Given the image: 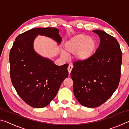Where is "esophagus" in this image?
Masks as SVG:
<instances>
[{
  "label": "esophagus",
  "mask_w": 129,
  "mask_h": 129,
  "mask_svg": "<svg viewBox=\"0 0 129 129\" xmlns=\"http://www.w3.org/2000/svg\"><path fill=\"white\" fill-rule=\"evenodd\" d=\"M72 69H73V65H69L68 66V72H69V74L71 73Z\"/></svg>",
  "instance_id": "esophagus-1"
}]
</instances>
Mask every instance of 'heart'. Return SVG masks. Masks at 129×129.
Wrapping results in <instances>:
<instances>
[{
  "label": "heart",
  "mask_w": 129,
  "mask_h": 129,
  "mask_svg": "<svg viewBox=\"0 0 129 129\" xmlns=\"http://www.w3.org/2000/svg\"><path fill=\"white\" fill-rule=\"evenodd\" d=\"M97 47V43L94 38L85 34H79L67 41L64 49L66 54H75L76 60L85 61L93 56ZM62 55L65 56V53H62Z\"/></svg>",
  "instance_id": "1"
}]
</instances>
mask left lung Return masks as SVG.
Here are the masks:
<instances>
[{
	"label": "left lung",
	"mask_w": 129,
	"mask_h": 129,
	"mask_svg": "<svg viewBox=\"0 0 129 129\" xmlns=\"http://www.w3.org/2000/svg\"><path fill=\"white\" fill-rule=\"evenodd\" d=\"M93 32L100 37V46L90 59L73 62L71 73L75 97L87 108L106 102L117 89L121 77L122 54L117 39L103 30Z\"/></svg>",
	"instance_id": "left-lung-1"
}]
</instances>
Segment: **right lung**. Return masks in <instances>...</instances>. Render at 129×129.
<instances>
[{
  "mask_svg": "<svg viewBox=\"0 0 129 129\" xmlns=\"http://www.w3.org/2000/svg\"><path fill=\"white\" fill-rule=\"evenodd\" d=\"M49 37L58 44L62 38L56 28H36L17 37L10 53V76L13 86L24 101L30 106H47L68 76V64L58 66L35 51L38 35Z\"/></svg>",
  "mask_w": 129,
  "mask_h": 129,
  "instance_id": "add662e5",
  "label": "right lung"
}]
</instances>
